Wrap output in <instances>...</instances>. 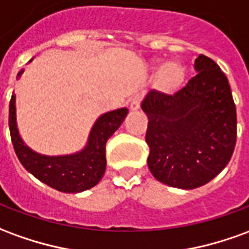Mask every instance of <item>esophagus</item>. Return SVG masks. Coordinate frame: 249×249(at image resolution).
I'll list each match as a JSON object with an SVG mask.
<instances>
[{"label":"esophagus","mask_w":249,"mask_h":249,"mask_svg":"<svg viewBox=\"0 0 249 249\" xmlns=\"http://www.w3.org/2000/svg\"><path fill=\"white\" fill-rule=\"evenodd\" d=\"M140 102H142V97L139 94L133 95L129 101V109L132 112H135V110H139L140 109Z\"/></svg>","instance_id":"esophagus-1"}]
</instances>
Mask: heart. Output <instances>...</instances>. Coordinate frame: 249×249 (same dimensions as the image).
Here are the masks:
<instances>
[{
	"label": "heart",
	"mask_w": 249,
	"mask_h": 249,
	"mask_svg": "<svg viewBox=\"0 0 249 249\" xmlns=\"http://www.w3.org/2000/svg\"><path fill=\"white\" fill-rule=\"evenodd\" d=\"M183 76H185V72H183L182 66L174 60H170L160 67L158 79H159V85L163 90L173 91L182 83Z\"/></svg>",
	"instance_id": "obj_1"
}]
</instances>
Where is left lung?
I'll use <instances>...</instances> for the list:
<instances>
[{
	"instance_id": "1",
	"label": "left lung",
	"mask_w": 249,
	"mask_h": 249,
	"mask_svg": "<svg viewBox=\"0 0 249 249\" xmlns=\"http://www.w3.org/2000/svg\"><path fill=\"white\" fill-rule=\"evenodd\" d=\"M196 75L168 95L149 90L142 102L148 117V167L164 185L191 190L225 168L236 145V107L227 76L199 55Z\"/></svg>"
}]
</instances>
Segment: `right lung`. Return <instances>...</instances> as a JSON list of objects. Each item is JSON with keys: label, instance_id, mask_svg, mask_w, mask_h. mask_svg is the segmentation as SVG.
<instances>
[{"label": "right lung", "instance_id": "obj_1", "mask_svg": "<svg viewBox=\"0 0 249 249\" xmlns=\"http://www.w3.org/2000/svg\"><path fill=\"white\" fill-rule=\"evenodd\" d=\"M24 70L17 74V79ZM128 114L126 107L104 113L97 119L88 137V142L81 151L70 155L37 154L29 148L20 136L16 117V94L9 104V129L15 152L28 173L52 189L63 193H81L94 187L107 170L105 147Z\"/></svg>", "mask_w": 249, "mask_h": 249}]
</instances>
